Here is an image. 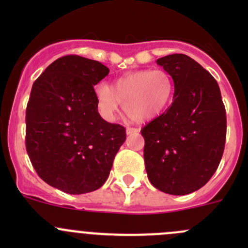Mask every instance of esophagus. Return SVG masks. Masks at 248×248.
I'll return each instance as SVG.
<instances>
[{
	"instance_id": "obj_1",
	"label": "esophagus",
	"mask_w": 248,
	"mask_h": 248,
	"mask_svg": "<svg viewBox=\"0 0 248 248\" xmlns=\"http://www.w3.org/2000/svg\"><path fill=\"white\" fill-rule=\"evenodd\" d=\"M126 132H127V134H128V136H131V134L139 133V129L138 128H134V127H127Z\"/></svg>"
}]
</instances>
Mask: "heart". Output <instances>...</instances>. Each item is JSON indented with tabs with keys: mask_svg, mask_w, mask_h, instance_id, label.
Wrapping results in <instances>:
<instances>
[{
	"mask_svg": "<svg viewBox=\"0 0 248 248\" xmlns=\"http://www.w3.org/2000/svg\"><path fill=\"white\" fill-rule=\"evenodd\" d=\"M174 80L164 69L137 71L119 78L112 89L101 84L96 87L98 107L104 116L112 119L120 103L126 104L127 115L137 122L159 116L174 96Z\"/></svg>",
	"mask_w": 248,
	"mask_h": 248,
	"instance_id": "obj_1",
	"label": "heart"
}]
</instances>
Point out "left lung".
Wrapping results in <instances>:
<instances>
[{"instance_id":"obj_1","label":"left lung","mask_w":248,"mask_h":248,"mask_svg":"<svg viewBox=\"0 0 248 248\" xmlns=\"http://www.w3.org/2000/svg\"><path fill=\"white\" fill-rule=\"evenodd\" d=\"M174 80L171 106L141 129L144 161L152 186L185 196L202 188L218 168L227 134L226 108L215 78L193 59L157 60Z\"/></svg>"}]
</instances>
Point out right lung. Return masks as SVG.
Masks as SVG:
<instances>
[{
	"mask_svg": "<svg viewBox=\"0 0 248 248\" xmlns=\"http://www.w3.org/2000/svg\"><path fill=\"white\" fill-rule=\"evenodd\" d=\"M109 68L78 55L57 59L33 82L26 108V151L47 185L69 194L103 186L126 128L98 112L93 86Z\"/></svg>",
	"mask_w": 248,
	"mask_h": 248,
	"instance_id": "right-lung-1",
	"label": "right lung"
}]
</instances>
